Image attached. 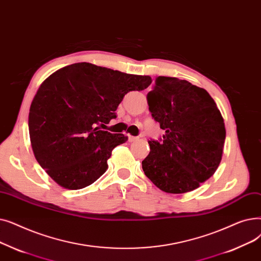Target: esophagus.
<instances>
[{
    "label": "esophagus",
    "instance_id": "1",
    "mask_svg": "<svg viewBox=\"0 0 261 261\" xmlns=\"http://www.w3.org/2000/svg\"><path fill=\"white\" fill-rule=\"evenodd\" d=\"M136 140H138V137H135V136H128V141L134 142Z\"/></svg>",
    "mask_w": 261,
    "mask_h": 261
}]
</instances>
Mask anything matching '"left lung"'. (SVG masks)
I'll return each instance as SVG.
<instances>
[{
    "mask_svg": "<svg viewBox=\"0 0 261 261\" xmlns=\"http://www.w3.org/2000/svg\"><path fill=\"white\" fill-rule=\"evenodd\" d=\"M146 98L165 135L148 140L151 151L142 161L144 174L167 193L198 188L217 171L226 136L214 98L187 81L167 76L156 79Z\"/></svg>",
    "mask_w": 261,
    "mask_h": 261,
    "instance_id": "obj_1",
    "label": "left lung"
}]
</instances>
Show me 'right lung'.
<instances>
[{"label": "right lung", "instance_id": "obj_1", "mask_svg": "<svg viewBox=\"0 0 261 261\" xmlns=\"http://www.w3.org/2000/svg\"><path fill=\"white\" fill-rule=\"evenodd\" d=\"M134 75L89 63L61 68L39 87L32 102L29 130L34 155L61 187L83 189L103 175L123 134L102 130L116 119L124 95L151 85Z\"/></svg>", "mask_w": 261, "mask_h": 261}]
</instances>
